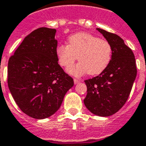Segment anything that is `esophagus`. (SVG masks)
Segmentation results:
<instances>
[{"instance_id": "1", "label": "esophagus", "mask_w": 146, "mask_h": 146, "mask_svg": "<svg viewBox=\"0 0 146 146\" xmlns=\"http://www.w3.org/2000/svg\"><path fill=\"white\" fill-rule=\"evenodd\" d=\"M73 81H74V84L76 85V84H78L79 82H80V80H79V79H73Z\"/></svg>"}]
</instances>
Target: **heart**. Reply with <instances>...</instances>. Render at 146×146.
<instances>
[{
  "mask_svg": "<svg viewBox=\"0 0 146 146\" xmlns=\"http://www.w3.org/2000/svg\"><path fill=\"white\" fill-rule=\"evenodd\" d=\"M67 42L68 45H59L55 52L59 64L65 67L73 64L77 56L79 62L67 70L71 75L81 76L87 73L98 75L110 64L112 49L107 40L80 32L71 35Z\"/></svg>",
  "mask_w": 146,
  "mask_h": 146,
  "instance_id": "1",
  "label": "heart"
}]
</instances>
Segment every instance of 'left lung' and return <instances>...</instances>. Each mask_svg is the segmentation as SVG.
Returning a JSON list of instances; mask_svg holds the SVG:
<instances>
[{
    "label": "left lung",
    "instance_id": "left-lung-1",
    "mask_svg": "<svg viewBox=\"0 0 146 146\" xmlns=\"http://www.w3.org/2000/svg\"><path fill=\"white\" fill-rule=\"evenodd\" d=\"M112 46V58L100 75L85 80L87 95L84 104L90 112L107 117L126 103L137 76L134 54L120 36L97 28Z\"/></svg>",
    "mask_w": 146,
    "mask_h": 146
}]
</instances>
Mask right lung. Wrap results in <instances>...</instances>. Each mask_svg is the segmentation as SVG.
I'll return each instance as SVG.
<instances>
[{
    "mask_svg": "<svg viewBox=\"0 0 146 146\" xmlns=\"http://www.w3.org/2000/svg\"><path fill=\"white\" fill-rule=\"evenodd\" d=\"M56 30L40 28L25 36L8 62V87L24 113L44 119L58 110L73 79L58 64Z\"/></svg>",
    "mask_w": 146,
    "mask_h": 146,
    "instance_id": "obj_1",
    "label": "right lung"
}]
</instances>
